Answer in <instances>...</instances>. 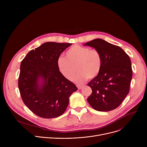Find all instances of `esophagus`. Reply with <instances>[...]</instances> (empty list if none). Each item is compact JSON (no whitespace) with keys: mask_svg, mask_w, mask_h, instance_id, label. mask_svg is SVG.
Instances as JSON below:
<instances>
[{"mask_svg":"<svg viewBox=\"0 0 147 147\" xmlns=\"http://www.w3.org/2000/svg\"><path fill=\"white\" fill-rule=\"evenodd\" d=\"M77 87L78 90H81V88H82L84 87L83 86H80V85H77Z\"/></svg>","mask_w":147,"mask_h":147,"instance_id":"1","label":"esophagus"}]
</instances>
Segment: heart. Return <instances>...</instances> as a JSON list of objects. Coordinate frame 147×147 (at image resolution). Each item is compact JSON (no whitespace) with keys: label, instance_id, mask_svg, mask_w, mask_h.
Returning <instances> with one entry per match:
<instances>
[{"label":"heart","instance_id":"1","mask_svg":"<svg viewBox=\"0 0 147 147\" xmlns=\"http://www.w3.org/2000/svg\"><path fill=\"white\" fill-rule=\"evenodd\" d=\"M66 57L57 59L58 69L66 78L76 83L81 84L87 78H94L101 70L102 57L98 49L76 45L67 51ZM77 68L79 73L75 76Z\"/></svg>","mask_w":147,"mask_h":147}]
</instances>
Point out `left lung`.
<instances>
[{
	"mask_svg": "<svg viewBox=\"0 0 147 147\" xmlns=\"http://www.w3.org/2000/svg\"><path fill=\"white\" fill-rule=\"evenodd\" d=\"M84 45L98 49L102 57L99 74L88 83L92 92L87 101L96 111H112L129 92L133 76L130 57L120 47L99 38Z\"/></svg>",
	"mask_w": 147,
	"mask_h": 147,
	"instance_id": "1",
	"label": "left lung"
}]
</instances>
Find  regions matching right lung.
I'll return each mask as SVG.
<instances>
[{
	"mask_svg": "<svg viewBox=\"0 0 147 147\" xmlns=\"http://www.w3.org/2000/svg\"><path fill=\"white\" fill-rule=\"evenodd\" d=\"M70 43L49 42L30 51L22 61L18 86L26 105L42 118H55L63 113L76 85L60 72L57 60ZM40 79L43 82L39 84Z\"/></svg>",
	"mask_w": 147,
	"mask_h": 147,
	"instance_id": "add662e5",
	"label": "right lung"
}]
</instances>
